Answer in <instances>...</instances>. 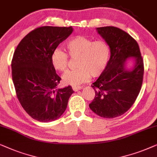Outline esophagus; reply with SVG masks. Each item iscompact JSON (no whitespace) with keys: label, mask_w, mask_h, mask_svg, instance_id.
Returning a JSON list of instances; mask_svg holds the SVG:
<instances>
[{"label":"esophagus","mask_w":157,"mask_h":157,"mask_svg":"<svg viewBox=\"0 0 157 157\" xmlns=\"http://www.w3.org/2000/svg\"><path fill=\"white\" fill-rule=\"evenodd\" d=\"M82 88V87H77V86H72V90L74 91H78Z\"/></svg>","instance_id":"esophagus-1"}]
</instances>
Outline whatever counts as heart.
Masks as SVG:
<instances>
[{"mask_svg":"<svg viewBox=\"0 0 157 157\" xmlns=\"http://www.w3.org/2000/svg\"><path fill=\"white\" fill-rule=\"evenodd\" d=\"M71 57H77V69L68 70L62 75L65 85H77L86 82L93 76H100L105 70L110 57V47L105 41H93L82 36H77L66 44ZM52 66L56 70L63 72L67 67L69 57L60 49H54L51 56Z\"/></svg>","mask_w":157,"mask_h":157,"instance_id":"b5f03b06","label":"heart"}]
</instances>
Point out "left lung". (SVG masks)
Listing matches in <instances>:
<instances>
[{"label": "left lung", "mask_w": 157, "mask_h": 157, "mask_svg": "<svg viewBox=\"0 0 157 157\" xmlns=\"http://www.w3.org/2000/svg\"><path fill=\"white\" fill-rule=\"evenodd\" d=\"M110 47V57L104 72L91 85L95 96L89 107L105 118L120 116L134 103L141 90L144 62L136 41L128 33L114 26L96 28ZM135 63L127 68L126 60Z\"/></svg>", "instance_id": "obj_1"}]
</instances>
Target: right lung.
Masks as SVG:
<instances>
[{"label":"right lung","mask_w":157,"mask_h":157,"mask_svg":"<svg viewBox=\"0 0 157 157\" xmlns=\"http://www.w3.org/2000/svg\"><path fill=\"white\" fill-rule=\"evenodd\" d=\"M73 28L41 26L29 33L18 44L11 62L12 79L21 105L31 118L51 122L65 111L72 87L57 89L61 80L51 56Z\"/></svg>","instance_id":"obj_1"}]
</instances>
